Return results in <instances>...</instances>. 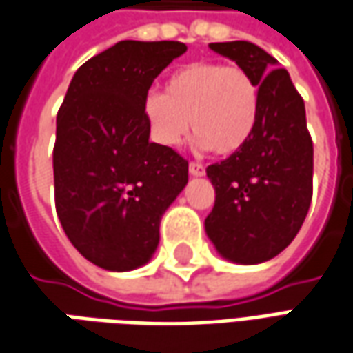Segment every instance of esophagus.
Listing matches in <instances>:
<instances>
[{"instance_id":"34e87169","label":"esophagus","mask_w":353,"mask_h":353,"mask_svg":"<svg viewBox=\"0 0 353 353\" xmlns=\"http://www.w3.org/2000/svg\"><path fill=\"white\" fill-rule=\"evenodd\" d=\"M190 172H192L194 176H203L205 167L201 163H197V161H192V163H190Z\"/></svg>"}]
</instances>
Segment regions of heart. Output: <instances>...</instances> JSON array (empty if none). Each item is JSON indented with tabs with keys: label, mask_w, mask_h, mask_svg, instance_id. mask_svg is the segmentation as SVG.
<instances>
[{
	"label": "heart",
	"mask_w": 353,
	"mask_h": 353,
	"mask_svg": "<svg viewBox=\"0 0 353 353\" xmlns=\"http://www.w3.org/2000/svg\"><path fill=\"white\" fill-rule=\"evenodd\" d=\"M261 116V92L254 77L241 66L194 62L172 72L165 92L144 99V117L152 139L163 148H176L190 129L199 144L219 156L241 150ZM192 125H189V119Z\"/></svg>",
	"instance_id": "1"
}]
</instances>
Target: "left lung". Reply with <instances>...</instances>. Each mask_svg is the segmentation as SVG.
<instances>
[{"mask_svg": "<svg viewBox=\"0 0 353 353\" xmlns=\"http://www.w3.org/2000/svg\"><path fill=\"white\" fill-rule=\"evenodd\" d=\"M212 51L245 68L261 92V116L243 148L207 167L214 207L205 232L224 259L261 264L299 234L312 201L314 144L304 101L289 72L249 41L211 43Z\"/></svg>", "mask_w": 353, "mask_h": 353, "instance_id": "8db88e82", "label": "left lung"}]
</instances>
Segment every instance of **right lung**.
<instances>
[{"instance_id": "obj_1", "label": "right lung", "mask_w": 353, "mask_h": 353, "mask_svg": "<svg viewBox=\"0 0 353 353\" xmlns=\"http://www.w3.org/2000/svg\"><path fill=\"white\" fill-rule=\"evenodd\" d=\"M184 52L181 41H119L77 68L59 110L57 214L77 251L110 272L152 259L161 216L188 184V161L150 142L144 117L154 79Z\"/></svg>"}]
</instances>
